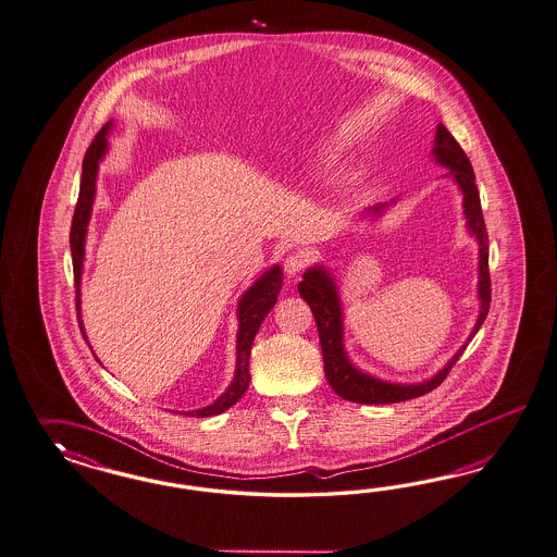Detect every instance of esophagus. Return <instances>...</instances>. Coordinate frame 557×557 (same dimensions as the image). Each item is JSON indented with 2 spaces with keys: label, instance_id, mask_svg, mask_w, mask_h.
I'll return each instance as SVG.
<instances>
[{
  "label": "esophagus",
  "instance_id": "esophagus-1",
  "mask_svg": "<svg viewBox=\"0 0 557 557\" xmlns=\"http://www.w3.org/2000/svg\"><path fill=\"white\" fill-rule=\"evenodd\" d=\"M308 263H310V259L304 253L287 255L286 261H284V271L289 277H298L308 268Z\"/></svg>",
  "mask_w": 557,
  "mask_h": 557
}]
</instances>
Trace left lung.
I'll return each mask as SVG.
<instances>
[{
  "label": "left lung",
  "mask_w": 557,
  "mask_h": 557,
  "mask_svg": "<svg viewBox=\"0 0 557 557\" xmlns=\"http://www.w3.org/2000/svg\"><path fill=\"white\" fill-rule=\"evenodd\" d=\"M433 157L438 165L449 169L447 177L456 182L457 187L463 194V214L468 231L478 240V300H480V314L473 324V331L468 337V343L475 337L482 322L486 321L490 310V271H488V233L482 216L480 206V194L475 186L472 163L468 154L459 147L451 133L437 124V135L433 145ZM394 203V200L392 202ZM388 202L380 203L368 208L373 216H380ZM304 280L298 284V292L304 300L310 306L314 321L319 326V338H321L322 359H324V375L331 384V388L337 392L343 400H351L359 405H392V403H405L410 398H419L422 394L437 388L438 384L447 377V373L456 366L457 359L468 347V343L457 351L443 370L437 371L431 380L419 382V384H392L386 380L373 377L370 373L355 368L345 351L343 343V306L338 298L335 277L324 270L322 265H314L306 270Z\"/></svg>",
  "instance_id": "8db88e82"
}]
</instances>
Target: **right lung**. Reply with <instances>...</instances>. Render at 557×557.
Returning <instances> with one entry per match:
<instances>
[{"label":"right lung","instance_id":"obj_1","mask_svg":"<svg viewBox=\"0 0 557 557\" xmlns=\"http://www.w3.org/2000/svg\"><path fill=\"white\" fill-rule=\"evenodd\" d=\"M110 128H112V120L106 126H101L100 133L94 136L89 149L85 152L79 198H77L75 214H73V222H71V236H69L71 257H73V275H75V287H77V292H75L77 294V319H79V326H82L85 341H87V335H85L84 322H82V273H84L85 236H87V224L91 219V206H94V198H96L98 169H100L103 154L108 151ZM282 284H284L282 268L273 265L240 296L238 308H236L238 333H236L235 377H233L231 386L220 396L219 400H214L212 405L203 406V408H198V410H187L184 414H189V417H214V414H220L226 408L236 405L238 398L245 394V389L249 388L251 345H253L255 335H257L261 322L265 321L271 308L277 302V294L282 289Z\"/></svg>","mask_w":557,"mask_h":557}]
</instances>
